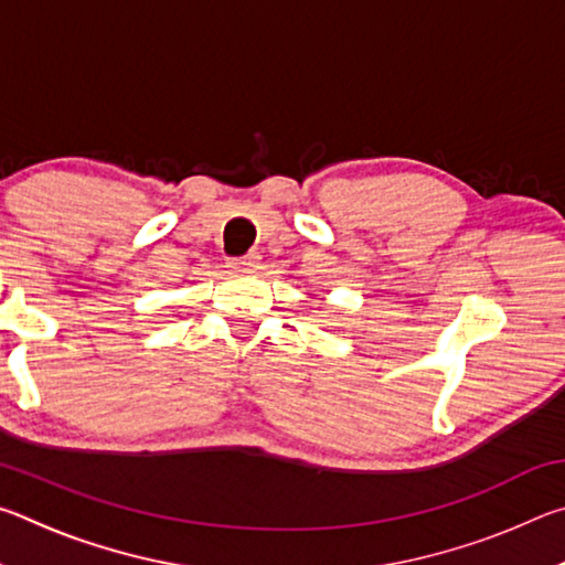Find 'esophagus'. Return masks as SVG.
<instances>
[{
	"instance_id": "esophagus-1",
	"label": "esophagus",
	"mask_w": 565,
	"mask_h": 565,
	"mask_svg": "<svg viewBox=\"0 0 565 565\" xmlns=\"http://www.w3.org/2000/svg\"><path fill=\"white\" fill-rule=\"evenodd\" d=\"M256 264H259V254H246L236 256V259H228V269L232 271H254Z\"/></svg>"
}]
</instances>
